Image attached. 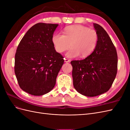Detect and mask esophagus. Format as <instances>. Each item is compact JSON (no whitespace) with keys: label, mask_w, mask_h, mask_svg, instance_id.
Returning a JSON list of instances; mask_svg holds the SVG:
<instances>
[{"label":"esophagus","mask_w":130,"mask_h":130,"mask_svg":"<svg viewBox=\"0 0 130 130\" xmlns=\"http://www.w3.org/2000/svg\"><path fill=\"white\" fill-rule=\"evenodd\" d=\"M64 62L66 63H67V62H69L70 61V60H69V59H67V58H64Z\"/></svg>","instance_id":"obj_1"}]
</instances>
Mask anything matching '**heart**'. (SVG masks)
<instances>
[{
  "label": "heart",
  "mask_w": 130,
  "mask_h": 130,
  "mask_svg": "<svg viewBox=\"0 0 130 130\" xmlns=\"http://www.w3.org/2000/svg\"><path fill=\"white\" fill-rule=\"evenodd\" d=\"M64 35L55 34L52 41L55 50L58 53H63L72 47L67 53L69 58H74L80 55L81 57H87L95 49L98 42V35L94 30L88 27L75 25L66 27Z\"/></svg>",
  "instance_id": "obj_1"
}]
</instances>
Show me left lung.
<instances>
[{"label": "left lung", "mask_w": 130, "mask_h": 130, "mask_svg": "<svg viewBox=\"0 0 130 130\" xmlns=\"http://www.w3.org/2000/svg\"><path fill=\"white\" fill-rule=\"evenodd\" d=\"M98 35L95 49L82 60L70 62L74 87L87 96H95L107 92L115 80L118 66L117 50L107 32L94 23Z\"/></svg>", "instance_id": "8db88e82"}]
</instances>
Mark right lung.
Wrapping results in <instances>:
<instances>
[{
    "label": "right lung",
    "mask_w": 130,
    "mask_h": 130,
    "mask_svg": "<svg viewBox=\"0 0 130 130\" xmlns=\"http://www.w3.org/2000/svg\"><path fill=\"white\" fill-rule=\"evenodd\" d=\"M58 25L37 23L27 31L17 47L14 73L21 88L31 95L40 96L51 91L64 63L52 41Z\"/></svg>",
    "instance_id": "1"
}]
</instances>
